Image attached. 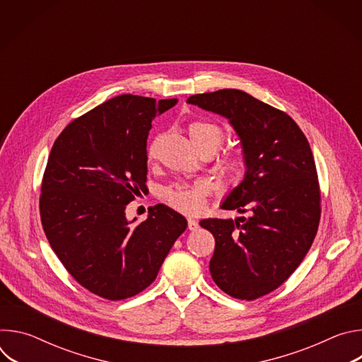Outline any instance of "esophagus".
Returning a JSON list of instances; mask_svg holds the SVG:
<instances>
[{"mask_svg":"<svg viewBox=\"0 0 362 362\" xmlns=\"http://www.w3.org/2000/svg\"><path fill=\"white\" fill-rule=\"evenodd\" d=\"M187 228H189V230H197L199 223L194 219H187Z\"/></svg>","mask_w":362,"mask_h":362,"instance_id":"obj_1","label":"esophagus"}]
</instances>
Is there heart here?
<instances>
[{"instance_id": "b5f03b06", "label": "heart", "mask_w": 362, "mask_h": 362, "mask_svg": "<svg viewBox=\"0 0 362 362\" xmlns=\"http://www.w3.org/2000/svg\"><path fill=\"white\" fill-rule=\"evenodd\" d=\"M187 130L193 144L197 148L211 146L218 150L225 140L223 129L218 123L211 120H193L189 123ZM160 140H162V134H158L154 136L153 140L148 143L147 146L148 159H153L156 156ZM246 170H247V159L243 153H232L222 162V172L232 182L240 180L245 176ZM208 196H209L208 185L196 182V183H183V185L170 186L165 189L162 197L170 208L176 209L177 212H182L185 215H196L204 209L206 203H208Z\"/></svg>"}]
</instances>
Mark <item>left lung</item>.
<instances>
[{
	"instance_id": "1",
	"label": "left lung",
	"mask_w": 362,
	"mask_h": 362,
	"mask_svg": "<svg viewBox=\"0 0 362 362\" xmlns=\"http://www.w3.org/2000/svg\"><path fill=\"white\" fill-rule=\"evenodd\" d=\"M187 103L229 119L247 159L242 183L222 209L249 218L200 222L216 242L211 275L236 299L265 296L300 265L318 232L321 190L313 150L292 117L245 91L194 94Z\"/></svg>"
}]
</instances>
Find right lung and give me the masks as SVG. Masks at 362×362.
Instances as JSON below:
<instances>
[{
    "label": "right lung",
    "instance_id": "1",
    "mask_svg": "<svg viewBox=\"0 0 362 362\" xmlns=\"http://www.w3.org/2000/svg\"><path fill=\"white\" fill-rule=\"evenodd\" d=\"M176 103L113 97L73 120L49 151L40 194L42 229L67 272L100 298L122 300L146 289L187 226L166 204L137 225L124 214L147 187L151 120Z\"/></svg>",
    "mask_w": 362,
    "mask_h": 362
}]
</instances>
